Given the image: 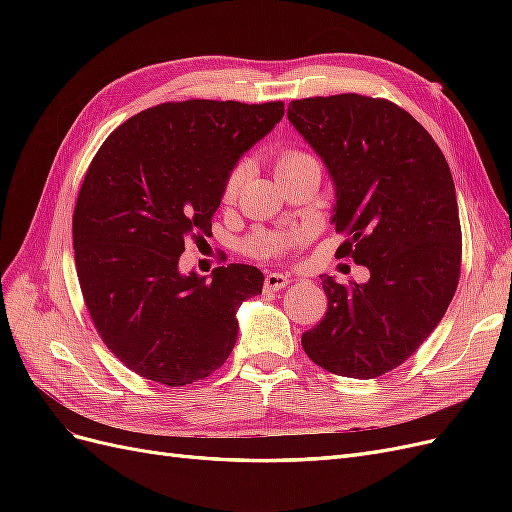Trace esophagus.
<instances>
[{"label": "esophagus", "mask_w": 512, "mask_h": 512, "mask_svg": "<svg viewBox=\"0 0 512 512\" xmlns=\"http://www.w3.org/2000/svg\"><path fill=\"white\" fill-rule=\"evenodd\" d=\"M290 284V277L284 273H267L265 275V282H262V288L265 292H275V290H282Z\"/></svg>", "instance_id": "obj_1"}]
</instances>
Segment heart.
Listing matches in <instances>:
<instances>
[{
	"label": "heart",
	"mask_w": 512,
	"mask_h": 512,
	"mask_svg": "<svg viewBox=\"0 0 512 512\" xmlns=\"http://www.w3.org/2000/svg\"><path fill=\"white\" fill-rule=\"evenodd\" d=\"M305 168H320L318 160L312 156V153L299 149V147H286L275 158V173L280 179H286L294 173H301ZM247 175H250V162L239 160L235 166H232L224 181H222V190H220V200L224 205H235L243 185L247 181ZM305 241V232L303 230H269V232H256L250 239L245 241V250L247 254H252L256 258H280L288 254L294 247L301 245Z\"/></svg>",
	"instance_id": "obj_1"
}]
</instances>
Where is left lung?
Instances as JSON below:
<instances>
[{"mask_svg": "<svg viewBox=\"0 0 512 512\" xmlns=\"http://www.w3.org/2000/svg\"><path fill=\"white\" fill-rule=\"evenodd\" d=\"M288 119L335 181L339 258L369 269L350 286L322 275L324 318L305 354L346 378H378L418 350L451 305L461 275V224L444 153L408 111L384 98L292 100Z\"/></svg>", "mask_w": 512, "mask_h": 512, "instance_id": "1", "label": "left lung"}]
</instances>
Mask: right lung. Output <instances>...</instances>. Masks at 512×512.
<instances>
[{
    "instance_id": "right-lung-1",
    "label": "right lung",
    "mask_w": 512,
    "mask_h": 512,
    "mask_svg": "<svg viewBox=\"0 0 512 512\" xmlns=\"http://www.w3.org/2000/svg\"><path fill=\"white\" fill-rule=\"evenodd\" d=\"M284 117V102H164L123 121L91 160L72 215L76 275L106 348L145 380L185 386L220 369L239 305L262 292L250 265L179 273L190 239L211 235L241 153Z\"/></svg>"
}]
</instances>
